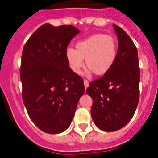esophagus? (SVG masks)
Here are the masks:
<instances>
[{
	"label": "esophagus",
	"instance_id": "obj_1",
	"mask_svg": "<svg viewBox=\"0 0 158 158\" xmlns=\"http://www.w3.org/2000/svg\"><path fill=\"white\" fill-rule=\"evenodd\" d=\"M83 84H84V88H85V89H87V88H88V86H89V83H88V80H84V81H83Z\"/></svg>",
	"mask_w": 158,
	"mask_h": 158
}]
</instances>
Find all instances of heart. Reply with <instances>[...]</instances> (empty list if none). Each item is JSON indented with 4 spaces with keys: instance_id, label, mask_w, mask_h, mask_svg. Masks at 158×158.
Here are the masks:
<instances>
[{
    "instance_id": "heart-1",
    "label": "heart",
    "mask_w": 158,
    "mask_h": 158,
    "mask_svg": "<svg viewBox=\"0 0 158 158\" xmlns=\"http://www.w3.org/2000/svg\"><path fill=\"white\" fill-rule=\"evenodd\" d=\"M118 55V42L113 35L101 33L92 35L75 44V49L66 48L65 57L68 66L77 75L81 73L85 59L89 69L87 75L92 72L97 75L108 73L114 65Z\"/></svg>"
}]
</instances>
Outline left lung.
<instances>
[{
    "instance_id": "left-lung-1",
    "label": "left lung",
    "mask_w": 158,
    "mask_h": 158,
    "mask_svg": "<svg viewBox=\"0 0 158 158\" xmlns=\"http://www.w3.org/2000/svg\"><path fill=\"white\" fill-rule=\"evenodd\" d=\"M118 48L114 65L106 75L89 83L87 93L92 99L91 114L97 127L115 131L134 115L139 98L138 52L129 35L114 24Z\"/></svg>"
}]
</instances>
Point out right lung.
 I'll list each match as a JSON object with an SVG mask.
<instances>
[{
  "mask_svg": "<svg viewBox=\"0 0 158 158\" xmlns=\"http://www.w3.org/2000/svg\"><path fill=\"white\" fill-rule=\"evenodd\" d=\"M80 32L71 25L40 26L29 38L22 54L23 101L37 127L48 134L65 131L72 121L83 80L65 57L70 40Z\"/></svg>",
  "mask_w": 158,
  "mask_h": 158,
  "instance_id": "obj_1",
  "label": "right lung"
}]
</instances>
